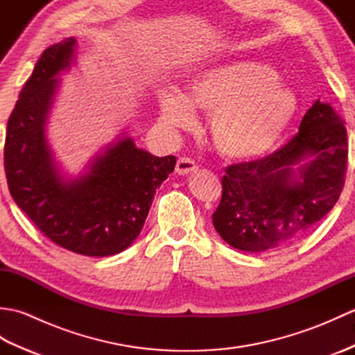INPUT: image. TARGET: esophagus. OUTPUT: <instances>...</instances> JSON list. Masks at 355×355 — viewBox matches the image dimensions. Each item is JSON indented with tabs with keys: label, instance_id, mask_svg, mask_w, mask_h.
Instances as JSON below:
<instances>
[{
	"label": "esophagus",
	"instance_id": "obj_1",
	"mask_svg": "<svg viewBox=\"0 0 355 355\" xmlns=\"http://www.w3.org/2000/svg\"><path fill=\"white\" fill-rule=\"evenodd\" d=\"M197 169H198L197 163H195L189 157L178 158V162L175 164V172L178 173V175H189V173L195 172Z\"/></svg>",
	"mask_w": 355,
	"mask_h": 355
}]
</instances>
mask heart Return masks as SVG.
<instances>
[{
    "label": "heart",
    "mask_w": 355,
    "mask_h": 355,
    "mask_svg": "<svg viewBox=\"0 0 355 355\" xmlns=\"http://www.w3.org/2000/svg\"><path fill=\"white\" fill-rule=\"evenodd\" d=\"M193 106L212 114L210 134L218 153L232 160H252L284 137L299 101L273 67L236 59L195 74L187 94L173 88L158 94L160 117L175 130L195 125Z\"/></svg>",
    "instance_id": "heart-1"
}]
</instances>
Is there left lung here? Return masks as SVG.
Listing matches in <instances>:
<instances>
[{"label": "left lung", "mask_w": 355, "mask_h": 355, "mask_svg": "<svg viewBox=\"0 0 355 355\" xmlns=\"http://www.w3.org/2000/svg\"><path fill=\"white\" fill-rule=\"evenodd\" d=\"M348 137L331 105L315 101L299 132L259 160L232 164L214 227L229 245L262 253L310 233L334 207L345 184Z\"/></svg>", "instance_id": "left-lung-1"}]
</instances>
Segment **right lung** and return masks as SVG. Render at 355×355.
Segmentation results:
<instances>
[{
  "instance_id": "right-lung-1",
  "label": "right lung",
  "mask_w": 355,
  "mask_h": 355,
  "mask_svg": "<svg viewBox=\"0 0 355 355\" xmlns=\"http://www.w3.org/2000/svg\"><path fill=\"white\" fill-rule=\"evenodd\" d=\"M74 37L45 50L7 122L4 168L12 198L53 243L103 258L123 252L140 235L155 191L175 157H155L122 135L76 178L61 173L45 137L49 112L70 69Z\"/></svg>"
}]
</instances>
